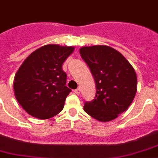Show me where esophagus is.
<instances>
[{"instance_id": "1", "label": "esophagus", "mask_w": 158, "mask_h": 158, "mask_svg": "<svg viewBox=\"0 0 158 158\" xmlns=\"http://www.w3.org/2000/svg\"><path fill=\"white\" fill-rule=\"evenodd\" d=\"M80 93H81V90H80V89H77L74 90V94H78V95H79Z\"/></svg>"}]
</instances>
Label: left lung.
<instances>
[{"mask_svg":"<svg viewBox=\"0 0 158 158\" xmlns=\"http://www.w3.org/2000/svg\"><path fill=\"white\" fill-rule=\"evenodd\" d=\"M79 53L94 76L97 92L84 111L94 119L106 122L127 110L137 91V75L130 62L108 46L83 47Z\"/></svg>","mask_w":158,"mask_h":158,"instance_id":"left-lung-1","label":"left lung"}]
</instances>
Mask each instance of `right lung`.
Wrapping results in <instances>:
<instances>
[{
    "label": "right lung",
    "mask_w": 158,
    "mask_h": 158,
    "mask_svg": "<svg viewBox=\"0 0 158 158\" xmlns=\"http://www.w3.org/2000/svg\"><path fill=\"white\" fill-rule=\"evenodd\" d=\"M74 47L43 46L31 53L17 71L14 91L17 101L33 117L46 120L62 110L71 92L65 86L62 64Z\"/></svg>",
    "instance_id": "add662e5"
}]
</instances>
